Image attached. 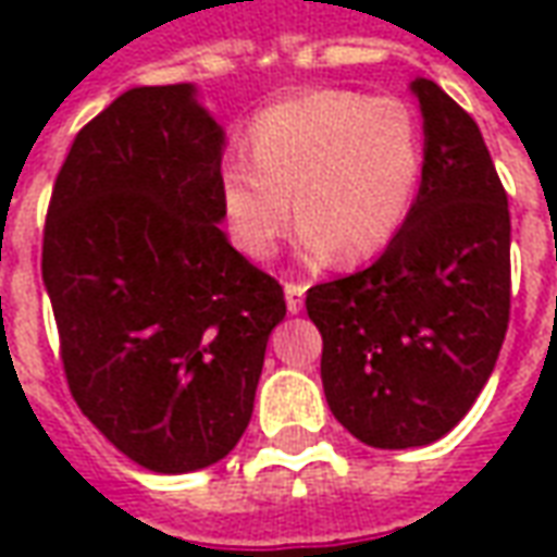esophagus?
<instances>
[{"label":"esophagus","mask_w":557,"mask_h":557,"mask_svg":"<svg viewBox=\"0 0 557 557\" xmlns=\"http://www.w3.org/2000/svg\"><path fill=\"white\" fill-rule=\"evenodd\" d=\"M304 292H307L304 283H286V307H289V313H301L304 310Z\"/></svg>","instance_id":"esophagus-1"}]
</instances>
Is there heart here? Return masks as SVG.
I'll return each instance as SVG.
<instances>
[{"label": "heart", "instance_id": "b5f03b06", "mask_svg": "<svg viewBox=\"0 0 557 557\" xmlns=\"http://www.w3.org/2000/svg\"><path fill=\"white\" fill-rule=\"evenodd\" d=\"M247 148L220 163V208L235 247L256 262L274 253L295 208L304 259L379 253L409 218L426 158L409 101L351 89L268 107L250 122Z\"/></svg>", "mask_w": 557, "mask_h": 557}]
</instances>
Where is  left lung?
<instances>
[{
	"instance_id": "obj_1",
	"label": "left lung",
	"mask_w": 557,
	"mask_h": 557,
	"mask_svg": "<svg viewBox=\"0 0 557 557\" xmlns=\"http://www.w3.org/2000/svg\"><path fill=\"white\" fill-rule=\"evenodd\" d=\"M423 178L373 265L307 292L334 418L370 447L438 442L490 382L510 322V211L478 122L432 79Z\"/></svg>"
}]
</instances>
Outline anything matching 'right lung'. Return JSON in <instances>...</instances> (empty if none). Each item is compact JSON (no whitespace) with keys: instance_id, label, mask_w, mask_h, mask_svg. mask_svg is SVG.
<instances>
[{"instance_id":"obj_1","label":"right lung","mask_w":557,"mask_h":557,"mask_svg":"<svg viewBox=\"0 0 557 557\" xmlns=\"http://www.w3.org/2000/svg\"><path fill=\"white\" fill-rule=\"evenodd\" d=\"M223 127L190 83L139 86L74 137L41 274L79 411L137 466H214L250 423L286 301L220 230Z\"/></svg>"}]
</instances>
